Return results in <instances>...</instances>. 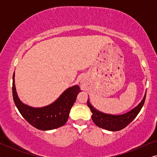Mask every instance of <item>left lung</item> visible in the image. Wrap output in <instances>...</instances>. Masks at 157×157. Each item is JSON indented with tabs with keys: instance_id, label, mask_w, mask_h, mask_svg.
<instances>
[{
	"instance_id": "1",
	"label": "left lung",
	"mask_w": 157,
	"mask_h": 157,
	"mask_svg": "<svg viewBox=\"0 0 157 157\" xmlns=\"http://www.w3.org/2000/svg\"><path fill=\"white\" fill-rule=\"evenodd\" d=\"M146 94H147V91H146L143 99L138 104V106H136L128 112L121 115L109 114V113H105L99 111L90 104L89 99H88L87 105L91 109L92 113L91 118L94 123L98 127L106 130L111 131V132H117V131L121 130L122 128L128 126L138 115L144 104Z\"/></svg>"
}]
</instances>
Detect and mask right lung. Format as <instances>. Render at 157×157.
<instances>
[{
    "label": "right lung",
    "mask_w": 157,
    "mask_h": 157,
    "mask_svg": "<svg viewBox=\"0 0 157 157\" xmlns=\"http://www.w3.org/2000/svg\"><path fill=\"white\" fill-rule=\"evenodd\" d=\"M15 74L13 76V97L15 104L22 117L34 127L48 131L63 126L68 119L71 109L76 101L77 95L81 91L78 85L68 88L52 104L34 108L28 106L18 98L15 85Z\"/></svg>",
    "instance_id": "add662e5"
}]
</instances>
